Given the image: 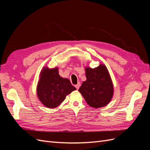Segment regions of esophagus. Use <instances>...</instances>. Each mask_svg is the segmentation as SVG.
I'll return each mask as SVG.
<instances>
[{"mask_svg":"<svg viewBox=\"0 0 150 150\" xmlns=\"http://www.w3.org/2000/svg\"><path fill=\"white\" fill-rule=\"evenodd\" d=\"M80 86H81V84H80L79 83H78V84H77L75 86V87L77 89H78L79 88V87H80Z\"/></svg>","mask_w":150,"mask_h":150,"instance_id":"obj_1","label":"esophagus"}]
</instances>
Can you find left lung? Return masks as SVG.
I'll use <instances>...</instances> for the list:
<instances>
[{"label":"left lung","instance_id":"left-lung-1","mask_svg":"<svg viewBox=\"0 0 150 150\" xmlns=\"http://www.w3.org/2000/svg\"><path fill=\"white\" fill-rule=\"evenodd\" d=\"M86 81L79 89L89 105L94 108L106 106L114 94V87L106 66L100 64L94 69L86 67Z\"/></svg>","mask_w":150,"mask_h":150}]
</instances>
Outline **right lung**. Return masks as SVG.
<instances>
[{
  "mask_svg": "<svg viewBox=\"0 0 150 150\" xmlns=\"http://www.w3.org/2000/svg\"><path fill=\"white\" fill-rule=\"evenodd\" d=\"M58 67L49 69L44 67L40 73L37 85V94L39 101L48 108H56L64 101L66 96L76 88L70 81L59 74Z\"/></svg>",
  "mask_w": 150,
  "mask_h": 150,
  "instance_id": "obj_1",
  "label": "right lung"
}]
</instances>
